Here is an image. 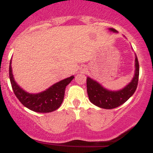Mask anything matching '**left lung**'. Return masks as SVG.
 I'll return each mask as SVG.
<instances>
[{
    "mask_svg": "<svg viewBox=\"0 0 153 153\" xmlns=\"http://www.w3.org/2000/svg\"><path fill=\"white\" fill-rule=\"evenodd\" d=\"M114 32L117 30L110 28ZM135 74L132 81L123 90L119 91H109L102 87L99 83L90 78H87V89L89 99L93 104L105 109H113L125 103L135 92L138 84L139 63L135 57Z\"/></svg>",
    "mask_w": 153,
    "mask_h": 153,
    "instance_id": "8db88e82",
    "label": "left lung"
}]
</instances>
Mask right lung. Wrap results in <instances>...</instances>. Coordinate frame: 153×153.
I'll return each instance as SVG.
<instances>
[{"mask_svg": "<svg viewBox=\"0 0 153 153\" xmlns=\"http://www.w3.org/2000/svg\"><path fill=\"white\" fill-rule=\"evenodd\" d=\"M9 75L13 92L21 103L28 109L39 113L52 112L60 108L64 98L66 87L74 78V76H71L56 83L45 91L38 94H30L22 90L15 81L12 73L11 61Z\"/></svg>", "mask_w": 153, "mask_h": 153, "instance_id": "1", "label": "right lung"}]
</instances>
